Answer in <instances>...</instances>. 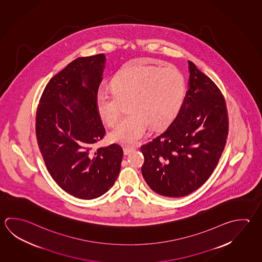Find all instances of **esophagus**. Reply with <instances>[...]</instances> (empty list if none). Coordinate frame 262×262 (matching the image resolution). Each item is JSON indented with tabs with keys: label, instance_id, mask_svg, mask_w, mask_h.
Masks as SVG:
<instances>
[{
	"label": "esophagus",
	"instance_id": "obj_1",
	"mask_svg": "<svg viewBox=\"0 0 262 262\" xmlns=\"http://www.w3.org/2000/svg\"><path fill=\"white\" fill-rule=\"evenodd\" d=\"M134 150H135V148H131V147H125V148H124V155H127V154L132 152Z\"/></svg>",
	"mask_w": 262,
	"mask_h": 262
}]
</instances>
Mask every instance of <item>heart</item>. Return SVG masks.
Here are the masks:
<instances>
[{
  "mask_svg": "<svg viewBox=\"0 0 262 262\" xmlns=\"http://www.w3.org/2000/svg\"><path fill=\"white\" fill-rule=\"evenodd\" d=\"M113 93L96 94V109L109 126L117 123L127 103L130 114L109 134L113 142L133 145L142 138L146 129H160L171 124L179 114L186 96L181 72L173 67H146L139 60L128 62L112 82Z\"/></svg>",
  "mask_w": 262,
  "mask_h": 262,
  "instance_id": "1",
  "label": "heart"
}]
</instances>
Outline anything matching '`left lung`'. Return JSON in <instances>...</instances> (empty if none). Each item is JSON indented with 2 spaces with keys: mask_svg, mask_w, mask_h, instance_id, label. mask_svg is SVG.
Listing matches in <instances>:
<instances>
[{
  "mask_svg": "<svg viewBox=\"0 0 262 262\" xmlns=\"http://www.w3.org/2000/svg\"><path fill=\"white\" fill-rule=\"evenodd\" d=\"M188 91L168 128L143 145L142 176L159 195L180 198L209 179L224 151L228 115L214 82L188 61Z\"/></svg>",
  "mask_w": 262,
  "mask_h": 262,
  "instance_id": "1",
  "label": "left lung"
}]
</instances>
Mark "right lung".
Listing matches in <instances>:
<instances>
[{
    "mask_svg": "<svg viewBox=\"0 0 262 262\" xmlns=\"http://www.w3.org/2000/svg\"><path fill=\"white\" fill-rule=\"evenodd\" d=\"M106 56L79 57L49 81L36 114L38 148L48 171L68 194L93 200L114 186L123 149L117 144L91 150L104 137L96 109Z\"/></svg>",
    "mask_w": 262,
    "mask_h": 262,
    "instance_id": "add662e5",
    "label": "right lung"
}]
</instances>
